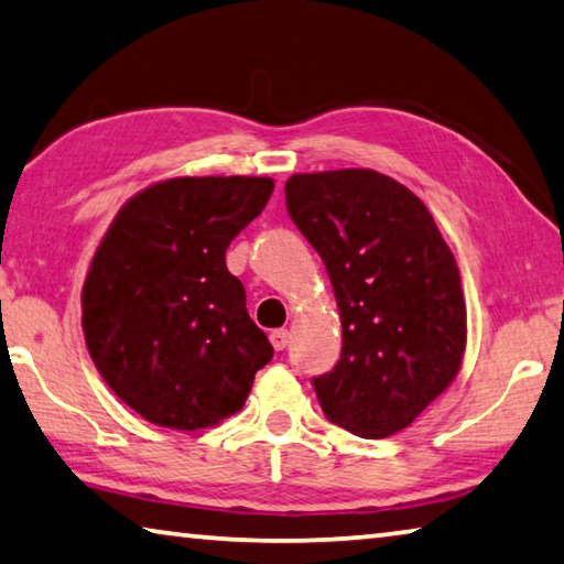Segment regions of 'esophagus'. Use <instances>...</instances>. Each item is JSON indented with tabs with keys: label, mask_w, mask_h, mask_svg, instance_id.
I'll return each mask as SVG.
<instances>
[{
	"label": "esophagus",
	"mask_w": 564,
	"mask_h": 564,
	"mask_svg": "<svg viewBox=\"0 0 564 564\" xmlns=\"http://www.w3.org/2000/svg\"><path fill=\"white\" fill-rule=\"evenodd\" d=\"M271 343H273L275 350H283L285 346H289V330H285V328L273 330L271 333Z\"/></svg>",
	"instance_id": "1"
}]
</instances>
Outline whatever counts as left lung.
Segmentation results:
<instances>
[{
	"label": "left lung",
	"mask_w": 564,
	"mask_h": 564,
	"mask_svg": "<svg viewBox=\"0 0 564 564\" xmlns=\"http://www.w3.org/2000/svg\"><path fill=\"white\" fill-rule=\"evenodd\" d=\"M285 206L326 263L340 313L338 366L313 380L323 413L352 435H395L463 368L455 256L413 191L373 169L293 174Z\"/></svg>",
	"instance_id": "obj_1"
}]
</instances>
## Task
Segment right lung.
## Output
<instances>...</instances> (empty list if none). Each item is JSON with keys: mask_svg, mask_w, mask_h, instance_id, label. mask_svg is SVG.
<instances>
[{"mask_svg": "<svg viewBox=\"0 0 564 564\" xmlns=\"http://www.w3.org/2000/svg\"><path fill=\"white\" fill-rule=\"evenodd\" d=\"M269 176H178L113 216L82 289V328L107 386L149 423L214 427L273 358L226 248L263 212Z\"/></svg>", "mask_w": 564, "mask_h": 564, "instance_id": "right-lung-1", "label": "right lung"}]
</instances>
